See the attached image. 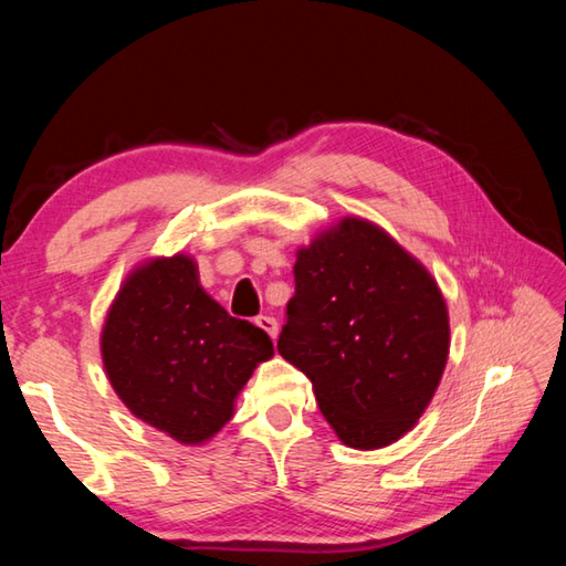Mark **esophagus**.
I'll list each match as a JSON object with an SVG mask.
<instances>
[{
    "mask_svg": "<svg viewBox=\"0 0 566 566\" xmlns=\"http://www.w3.org/2000/svg\"><path fill=\"white\" fill-rule=\"evenodd\" d=\"M255 323H258V326H260L264 333L270 335L272 340H276V333H280V326H276V321H274L272 316H258Z\"/></svg>",
    "mask_w": 566,
    "mask_h": 566,
    "instance_id": "34e87169",
    "label": "esophagus"
}]
</instances>
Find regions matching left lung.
<instances>
[{
    "label": "left lung",
    "instance_id": "left-lung-1",
    "mask_svg": "<svg viewBox=\"0 0 566 566\" xmlns=\"http://www.w3.org/2000/svg\"><path fill=\"white\" fill-rule=\"evenodd\" d=\"M276 350L314 384L347 448L399 440L423 416L450 353L448 306L416 258L347 216L296 252Z\"/></svg>",
    "mask_w": 566,
    "mask_h": 566
}]
</instances>
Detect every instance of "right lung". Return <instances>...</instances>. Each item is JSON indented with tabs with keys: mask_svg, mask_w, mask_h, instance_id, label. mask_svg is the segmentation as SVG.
<instances>
[{
	"mask_svg": "<svg viewBox=\"0 0 566 566\" xmlns=\"http://www.w3.org/2000/svg\"><path fill=\"white\" fill-rule=\"evenodd\" d=\"M272 355L270 335L228 316L182 252L130 272L102 331L104 369L118 399L185 444L207 442L233 418L238 391Z\"/></svg>",
	"mask_w": 566,
	"mask_h": 566,
	"instance_id": "1",
	"label": "right lung"
}]
</instances>
